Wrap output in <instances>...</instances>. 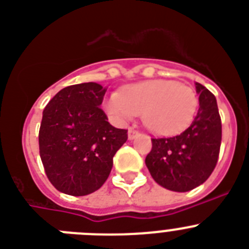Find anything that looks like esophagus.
Wrapping results in <instances>:
<instances>
[{
	"instance_id": "34e87169",
	"label": "esophagus",
	"mask_w": 249,
	"mask_h": 249,
	"mask_svg": "<svg viewBox=\"0 0 249 249\" xmlns=\"http://www.w3.org/2000/svg\"><path fill=\"white\" fill-rule=\"evenodd\" d=\"M138 135H140V131H137V129H135V128H129L128 129V138H129V140H133V138L137 137Z\"/></svg>"
}]
</instances>
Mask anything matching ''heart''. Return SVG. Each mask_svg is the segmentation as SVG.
Segmentation results:
<instances>
[{"mask_svg":"<svg viewBox=\"0 0 249 249\" xmlns=\"http://www.w3.org/2000/svg\"><path fill=\"white\" fill-rule=\"evenodd\" d=\"M198 98L195 91L175 81L152 80L128 86L122 93L111 94L105 102L106 112L123 122L143 113V122L157 135H177L195 118Z\"/></svg>","mask_w":249,"mask_h":249,"instance_id":"obj_1","label":"heart"}]
</instances>
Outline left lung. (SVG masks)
<instances>
[{"mask_svg":"<svg viewBox=\"0 0 249 249\" xmlns=\"http://www.w3.org/2000/svg\"><path fill=\"white\" fill-rule=\"evenodd\" d=\"M196 91L199 108L192 124L181 135L152 138L146 157L153 179L175 192H187L206 182L218 160L222 123L217 101L201 83H196Z\"/></svg>","mask_w":249,"mask_h":249,"instance_id":"1","label":"left lung"}]
</instances>
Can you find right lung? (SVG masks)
Here are the masks:
<instances>
[{"instance_id":"add662e5","label":"right lung","mask_w":249,"mask_h":249,"mask_svg":"<svg viewBox=\"0 0 249 249\" xmlns=\"http://www.w3.org/2000/svg\"><path fill=\"white\" fill-rule=\"evenodd\" d=\"M106 89L94 82L65 87L43 109L39 156L52 186L70 196L102 187L113 156L128 138L127 129L109 124L102 105Z\"/></svg>"}]
</instances>
